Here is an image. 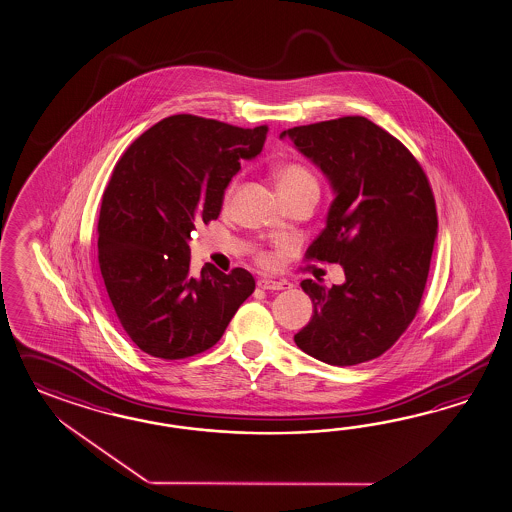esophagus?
I'll use <instances>...</instances> for the list:
<instances>
[{
    "label": "esophagus",
    "mask_w": 512,
    "mask_h": 512,
    "mask_svg": "<svg viewBox=\"0 0 512 512\" xmlns=\"http://www.w3.org/2000/svg\"><path fill=\"white\" fill-rule=\"evenodd\" d=\"M257 287L262 290H288L292 287L288 281H274V279H259Z\"/></svg>",
    "instance_id": "34e87169"
}]
</instances>
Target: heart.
I'll return each mask as SVG.
<instances>
[{
    "mask_svg": "<svg viewBox=\"0 0 512 512\" xmlns=\"http://www.w3.org/2000/svg\"><path fill=\"white\" fill-rule=\"evenodd\" d=\"M275 181H277V187H279V192H281L283 198L301 192L305 188H318L314 175L307 168H303L301 164L292 163L279 166L275 170ZM235 187H237V181L229 183V187L225 188V203H229V200H231Z\"/></svg>",
    "mask_w": 512,
    "mask_h": 512,
    "instance_id": "obj_1",
    "label": "heart"
}]
</instances>
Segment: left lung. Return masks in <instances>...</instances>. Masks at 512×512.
Segmentation results:
<instances>
[{
	"mask_svg": "<svg viewBox=\"0 0 512 512\" xmlns=\"http://www.w3.org/2000/svg\"><path fill=\"white\" fill-rule=\"evenodd\" d=\"M279 138L322 170L335 196L307 257L337 262L346 275L329 290L301 281L312 318L294 342L333 366L372 361L409 327L424 294L438 227L427 177L398 138L364 116Z\"/></svg>",
	"mask_w": 512,
	"mask_h": 512,
	"instance_id": "1",
	"label": "left lung"
}]
</instances>
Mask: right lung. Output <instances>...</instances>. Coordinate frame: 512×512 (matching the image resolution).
Instances as JSON below:
<instances>
[{"label":"right lung","mask_w":512,"mask_h":512,"mask_svg":"<svg viewBox=\"0 0 512 512\" xmlns=\"http://www.w3.org/2000/svg\"><path fill=\"white\" fill-rule=\"evenodd\" d=\"M266 125L242 129L192 114L150 127L114 166L101 201V277L125 333L151 357L212 348L255 290L244 268L205 266L192 277L196 224L216 220L225 188L262 151Z\"/></svg>","instance_id":"obj_1"}]
</instances>
